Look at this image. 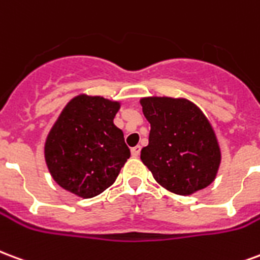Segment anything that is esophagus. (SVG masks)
Listing matches in <instances>:
<instances>
[{"label": "esophagus", "mask_w": 260, "mask_h": 260, "mask_svg": "<svg viewBox=\"0 0 260 260\" xmlns=\"http://www.w3.org/2000/svg\"><path fill=\"white\" fill-rule=\"evenodd\" d=\"M131 153H132V157H139V154H141V146L132 147Z\"/></svg>", "instance_id": "1"}]
</instances>
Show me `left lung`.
<instances>
[{
    "mask_svg": "<svg viewBox=\"0 0 260 260\" xmlns=\"http://www.w3.org/2000/svg\"><path fill=\"white\" fill-rule=\"evenodd\" d=\"M141 106L150 124L141 160L157 184L181 196L210 185L220 169L221 149L201 108L185 97L167 96L142 97Z\"/></svg>",
    "mask_w": 260,
    "mask_h": 260,
    "instance_id": "left-lung-1",
    "label": "left lung"
}]
</instances>
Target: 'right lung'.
<instances>
[{
	"instance_id": "obj_1",
	"label": "right lung",
	"mask_w": 260,
	"mask_h": 260,
	"mask_svg": "<svg viewBox=\"0 0 260 260\" xmlns=\"http://www.w3.org/2000/svg\"><path fill=\"white\" fill-rule=\"evenodd\" d=\"M121 102L78 94L71 99L44 142V160L62 189L89 199L114 184L131 152L114 124Z\"/></svg>"
}]
</instances>
